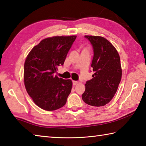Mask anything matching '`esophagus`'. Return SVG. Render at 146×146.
Here are the masks:
<instances>
[{"mask_svg": "<svg viewBox=\"0 0 146 146\" xmlns=\"http://www.w3.org/2000/svg\"><path fill=\"white\" fill-rule=\"evenodd\" d=\"M78 84V82L77 81H73V86H76V85Z\"/></svg>", "mask_w": 146, "mask_h": 146, "instance_id": "esophagus-1", "label": "esophagus"}]
</instances>
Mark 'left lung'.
Masks as SVG:
<instances>
[{
	"instance_id": "8db88e82",
	"label": "left lung",
	"mask_w": 146,
	"mask_h": 146,
	"mask_svg": "<svg viewBox=\"0 0 146 146\" xmlns=\"http://www.w3.org/2000/svg\"><path fill=\"white\" fill-rule=\"evenodd\" d=\"M93 48L91 67L94 73L86 82L82 100L93 107L109 103L117 92L122 76L120 57L112 43L101 36H85Z\"/></svg>"
}]
</instances>
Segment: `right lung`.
Listing matches in <instances>:
<instances>
[{
    "label": "right lung",
    "mask_w": 146,
    "mask_h": 146,
    "mask_svg": "<svg viewBox=\"0 0 146 146\" xmlns=\"http://www.w3.org/2000/svg\"><path fill=\"white\" fill-rule=\"evenodd\" d=\"M76 36H54L44 39L28 54L24 64L25 89L36 105L52 111L64 106L72 88L71 80L54 73L64 60Z\"/></svg>",
    "instance_id": "obj_1"
}]
</instances>
